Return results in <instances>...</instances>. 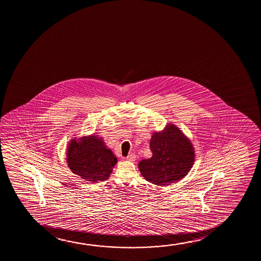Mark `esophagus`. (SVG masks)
Segmentation results:
<instances>
[{"label":"esophagus","instance_id":"esophagus-1","mask_svg":"<svg viewBox=\"0 0 261 261\" xmlns=\"http://www.w3.org/2000/svg\"><path fill=\"white\" fill-rule=\"evenodd\" d=\"M136 154L135 153H130L128 156L126 157V160L129 161H136Z\"/></svg>","mask_w":261,"mask_h":261}]
</instances>
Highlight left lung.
I'll return each instance as SVG.
<instances>
[{"instance_id":"1","label":"left lung","mask_w":261,"mask_h":261,"mask_svg":"<svg viewBox=\"0 0 261 261\" xmlns=\"http://www.w3.org/2000/svg\"><path fill=\"white\" fill-rule=\"evenodd\" d=\"M152 156L139 162L145 180L158 186H168L184 178L195 161V150L189 138L174 125L153 133L150 141Z\"/></svg>"}]
</instances>
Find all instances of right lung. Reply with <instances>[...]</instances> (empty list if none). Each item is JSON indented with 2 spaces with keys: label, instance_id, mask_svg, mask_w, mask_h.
Here are the masks:
<instances>
[{
  "label": "right lung",
  "instance_id": "right-lung-1",
  "mask_svg": "<svg viewBox=\"0 0 261 261\" xmlns=\"http://www.w3.org/2000/svg\"><path fill=\"white\" fill-rule=\"evenodd\" d=\"M66 154L68 167L72 173L88 182L107 180L118 162L102 137L95 134L72 138Z\"/></svg>",
  "mask_w": 261,
  "mask_h": 261
}]
</instances>
